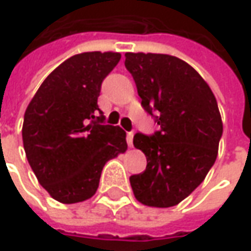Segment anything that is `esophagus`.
<instances>
[{
    "label": "esophagus",
    "mask_w": 251,
    "mask_h": 251,
    "mask_svg": "<svg viewBox=\"0 0 251 251\" xmlns=\"http://www.w3.org/2000/svg\"><path fill=\"white\" fill-rule=\"evenodd\" d=\"M132 138H134V132H128L127 134V144H128V147H132Z\"/></svg>",
    "instance_id": "esophagus-1"
}]
</instances>
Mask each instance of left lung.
<instances>
[{"instance_id":"left-lung-1","label":"left lung","mask_w":251,"mask_h":251,"mask_svg":"<svg viewBox=\"0 0 251 251\" xmlns=\"http://www.w3.org/2000/svg\"><path fill=\"white\" fill-rule=\"evenodd\" d=\"M141 106L159 131L137 132L134 147L147 157V168L130 176L132 192L145 206L178 205L203 182L213 167L223 124L215 94L182 59L162 53H126Z\"/></svg>"}]
</instances>
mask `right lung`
I'll list each match as a JSON object with an SVG mask.
<instances>
[{
  "mask_svg": "<svg viewBox=\"0 0 251 251\" xmlns=\"http://www.w3.org/2000/svg\"><path fill=\"white\" fill-rule=\"evenodd\" d=\"M119 52H84L53 70L26 107L22 141L38 182L60 203L90 199L107 161L127 151L126 131L97 117L101 82Z\"/></svg>",
  "mask_w": 251,
  "mask_h": 251,
  "instance_id": "obj_1",
  "label": "right lung"
}]
</instances>
